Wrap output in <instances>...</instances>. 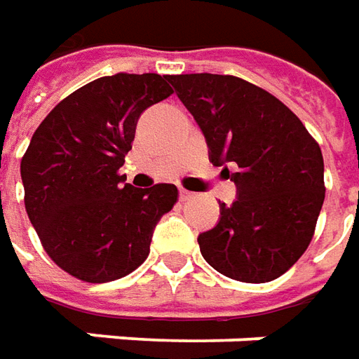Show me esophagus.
<instances>
[{
	"label": "esophagus",
	"mask_w": 359,
	"mask_h": 359,
	"mask_svg": "<svg viewBox=\"0 0 359 359\" xmlns=\"http://www.w3.org/2000/svg\"><path fill=\"white\" fill-rule=\"evenodd\" d=\"M191 197H193L191 191H187V189H180V199H182V201L191 199Z\"/></svg>",
	"instance_id": "1"
}]
</instances>
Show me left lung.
Returning <instances> with one entry per match:
<instances>
[{"mask_svg": "<svg viewBox=\"0 0 359 359\" xmlns=\"http://www.w3.org/2000/svg\"><path fill=\"white\" fill-rule=\"evenodd\" d=\"M170 83L205 135L208 160L238 166V197L220 203L216 226L197 238L205 261L233 280L278 278L304 255L321 212L319 144L288 106L243 79L191 73Z\"/></svg>", "mask_w": 359, "mask_h": 359, "instance_id": "obj_1", "label": "left lung"}]
</instances>
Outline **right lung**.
Returning a JSON list of instances; mask_svg holds the SVG:
<instances>
[{
  "instance_id": "obj_1",
  "label": "right lung",
  "mask_w": 359,
  "mask_h": 359,
  "mask_svg": "<svg viewBox=\"0 0 359 359\" xmlns=\"http://www.w3.org/2000/svg\"><path fill=\"white\" fill-rule=\"evenodd\" d=\"M172 93L156 73L100 77L63 98L30 139L21 160L27 215L53 263L79 280L133 273L177 201L174 184L137 189L119 175L141 114Z\"/></svg>"
}]
</instances>
